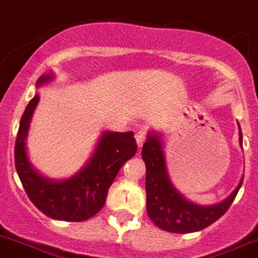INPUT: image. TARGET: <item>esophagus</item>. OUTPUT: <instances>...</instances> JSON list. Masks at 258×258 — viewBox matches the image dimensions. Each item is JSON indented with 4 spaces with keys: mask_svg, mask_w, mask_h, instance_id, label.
<instances>
[{
    "mask_svg": "<svg viewBox=\"0 0 258 258\" xmlns=\"http://www.w3.org/2000/svg\"><path fill=\"white\" fill-rule=\"evenodd\" d=\"M135 139H136V143H138L139 148H141V146L144 145V143H145L146 140V131L144 128L139 130L138 132H136V135H135Z\"/></svg>",
    "mask_w": 258,
    "mask_h": 258,
    "instance_id": "1",
    "label": "esophagus"
}]
</instances>
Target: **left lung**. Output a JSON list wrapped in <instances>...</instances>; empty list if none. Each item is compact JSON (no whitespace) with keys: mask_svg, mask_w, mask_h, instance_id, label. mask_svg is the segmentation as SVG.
<instances>
[{"mask_svg":"<svg viewBox=\"0 0 258 258\" xmlns=\"http://www.w3.org/2000/svg\"><path fill=\"white\" fill-rule=\"evenodd\" d=\"M238 127L239 144L242 145L243 136L239 123ZM141 155L146 166L145 189L148 216L159 229L169 233H194L210 226L226 213L243 184L242 178L236 189L220 203L199 206L187 201L176 190L169 180L159 135L155 132L148 135Z\"/></svg>","mask_w":258,"mask_h":258,"instance_id":"8db88e82","label":"left lung"}]
</instances>
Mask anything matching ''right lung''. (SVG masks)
I'll use <instances>...</instances> for the list:
<instances>
[{
  "instance_id": "1",
  "label": "right lung",
  "mask_w": 258,
  "mask_h": 258,
  "mask_svg": "<svg viewBox=\"0 0 258 258\" xmlns=\"http://www.w3.org/2000/svg\"><path fill=\"white\" fill-rule=\"evenodd\" d=\"M50 72L37 80V87L50 82ZM39 95L29 101L22 115L15 141V167L32 203L50 219L81 222L104 207L108 190L120 167L138 150L134 132L104 131L94 154L85 167L67 180H51L37 172L28 159L25 140Z\"/></svg>"
}]
</instances>
